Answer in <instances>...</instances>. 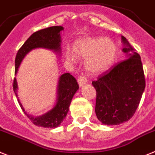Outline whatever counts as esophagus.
<instances>
[{"label": "esophagus", "mask_w": 155, "mask_h": 155, "mask_svg": "<svg viewBox=\"0 0 155 155\" xmlns=\"http://www.w3.org/2000/svg\"><path fill=\"white\" fill-rule=\"evenodd\" d=\"M78 82L80 86H83L84 84H85L88 82V80H87V78H85L84 76H80L78 78Z\"/></svg>", "instance_id": "1"}]
</instances>
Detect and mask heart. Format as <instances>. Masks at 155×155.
<instances>
[{"label": "heart", "mask_w": 155, "mask_h": 155, "mask_svg": "<svg viewBox=\"0 0 155 155\" xmlns=\"http://www.w3.org/2000/svg\"><path fill=\"white\" fill-rule=\"evenodd\" d=\"M73 51L78 57L85 58L84 66L92 74H100L109 70L117 55V47L109 38L85 37L78 40ZM71 50L66 51L67 60L74 62L76 57Z\"/></svg>", "instance_id": "obj_1"}]
</instances>
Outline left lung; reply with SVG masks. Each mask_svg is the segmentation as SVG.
<instances>
[{
  "instance_id": "1",
  "label": "left lung",
  "mask_w": 155,
  "mask_h": 155,
  "mask_svg": "<svg viewBox=\"0 0 155 155\" xmlns=\"http://www.w3.org/2000/svg\"><path fill=\"white\" fill-rule=\"evenodd\" d=\"M122 51L126 58L92 84L96 90L95 111L104 125H117L133 117L145 88L140 56L125 37Z\"/></svg>"
}]
</instances>
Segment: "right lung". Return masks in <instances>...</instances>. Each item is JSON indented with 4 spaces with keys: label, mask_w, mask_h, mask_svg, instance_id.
<instances>
[{
    "label": "right lung",
    "mask_w": 155,
    "mask_h": 155,
    "mask_svg": "<svg viewBox=\"0 0 155 155\" xmlns=\"http://www.w3.org/2000/svg\"><path fill=\"white\" fill-rule=\"evenodd\" d=\"M63 30V26H51L48 28L38 30L26 40L22 47L19 48L16 54L15 60V74H16L18 67L30 51L38 48H43L47 49L52 50L54 52L61 53V36L60 32ZM16 79L14 78L13 81V90L15 96L17 95ZM79 86L77 80L70 73H65L59 77L57 88V100L54 107L41 116L30 115L25 111L18 98V102L22 110L30 121L35 125L54 129L61 124L67 116L69 111L71 100L76 92L78 90Z\"/></svg>",
    "instance_id": "1"
}]
</instances>
